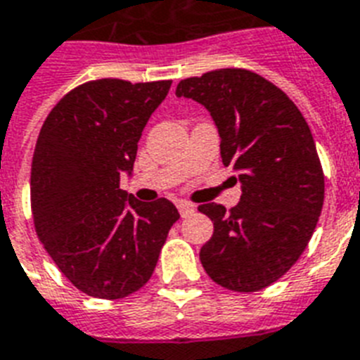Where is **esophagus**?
I'll return each mask as SVG.
<instances>
[{"label":"esophagus","mask_w":360,"mask_h":360,"mask_svg":"<svg viewBox=\"0 0 360 360\" xmlns=\"http://www.w3.org/2000/svg\"><path fill=\"white\" fill-rule=\"evenodd\" d=\"M177 209H179L181 216H188L194 212L195 207L192 205V203H188V201H179V203H177Z\"/></svg>","instance_id":"34e87169"}]
</instances>
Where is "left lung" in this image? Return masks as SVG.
<instances>
[{
    "label": "left lung",
    "mask_w": 360,
    "mask_h": 360,
    "mask_svg": "<svg viewBox=\"0 0 360 360\" xmlns=\"http://www.w3.org/2000/svg\"><path fill=\"white\" fill-rule=\"evenodd\" d=\"M175 96L209 110L221 162L242 185L231 210L218 203L198 207L214 224L201 264L229 290L266 288L296 264L322 212L326 186L311 129L281 89L250 70L183 79Z\"/></svg>",
    "instance_id": "1"
}]
</instances>
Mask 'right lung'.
I'll list each match as a JSON object with an SVG mask.
<instances>
[{
	"label": "right lung",
	"mask_w": 360,
	"mask_h": 360,
	"mask_svg": "<svg viewBox=\"0 0 360 360\" xmlns=\"http://www.w3.org/2000/svg\"><path fill=\"white\" fill-rule=\"evenodd\" d=\"M172 81L98 79L48 114L31 165L37 235L58 270L89 296L120 300L150 281L168 231L172 201H139L120 188L139 140Z\"/></svg>",
	"instance_id": "obj_1"
}]
</instances>
